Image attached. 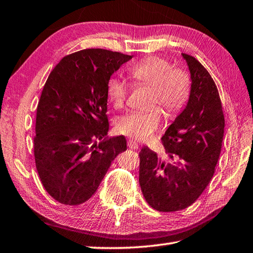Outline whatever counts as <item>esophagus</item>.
Segmentation results:
<instances>
[{
  "instance_id": "obj_1",
  "label": "esophagus",
  "mask_w": 253,
  "mask_h": 253,
  "mask_svg": "<svg viewBox=\"0 0 253 253\" xmlns=\"http://www.w3.org/2000/svg\"><path fill=\"white\" fill-rule=\"evenodd\" d=\"M127 146H128V149H131V150L139 149V144H137V143L134 140H128L127 141Z\"/></svg>"
}]
</instances>
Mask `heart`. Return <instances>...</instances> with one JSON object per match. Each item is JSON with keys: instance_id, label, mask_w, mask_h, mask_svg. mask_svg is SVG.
<instances>
[{"instance_id": "b5f03b06", "label": "heart", "mask_w": 253, "mask_h": 253, "mask_svg": "<svg viewBox=\"0 0 253 253\" xmlns=\"http://www.w3.org/2000/svg\"><path fill=\"white\" fill-rule=\"evenodd\" d=\"M130 75L136 84L151 87L150 104H159L168 113H176L187 101L190 82L184 71L174 68L168 59L149 56L137 61L130 68ZM131 85L126 80L112 77L107 84V96L113 108L126 104ZM162 113L157 108L147 111H130L114 121L119 133L136 140H146L159 128Z\"/></svg>"}]
</instances>
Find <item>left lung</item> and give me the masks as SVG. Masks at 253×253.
<instances>
[{
  "mask_svg": "<svg viewBox=\"0 0 253 253\" xmlns=\"http://www.w3.org/2000/svg\"><path fill=\"white\" fill-rule=\"evenodd\" d=\"M183 57L192 89L187 106L162 136L169 160L147 146L139 154L143 196L163 212L182 211L201 196L215 173L225 128L221 100L211 74L195 57Z\"/></svg>",
  "mask_w": 253,
  "mask_h": 253,
  "instance_id": "left-lung-1",
  "label": "left lung"
}]
</instances>
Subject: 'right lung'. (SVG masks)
Masks as SVG:
<instances>
[{
  "label": "right lung",
  "mask_w": 253,
  "mask_h": 253,
  "mask_svg": "<svg viewBox=\"0 0 253 253\" xmlns=\"http://www.w3.org/2000/svg\"><path fill=\"white\" fill-rule=\"evenodd\" d=\"M132 58L102 48L65 56L51 70L37 104L34 156L41 182L64 205H80L96 193L111 162L126 150L109 131L107 84Z\"/></svg>",
  "instance_id": "right-lung-1"
}]
</instances>
